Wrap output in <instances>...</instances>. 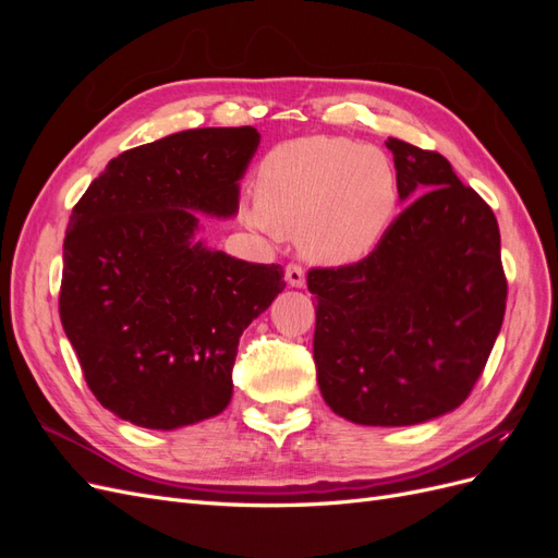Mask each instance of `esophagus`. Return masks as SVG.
<instances>
[{
  "label": "esophagus",
  "mask_w": 558,
  "mask_h": 558,
  "mask_svg": "<svg viewBox=\"0 0 558 558\" xmlns=\"http://www.w3.org/2000/svg\"><path fill=\"white\" fill-rule=\"evenodd\" d=\"M286 281H289L291 286H295V289H300V286H305V269H302L295 263L286 265Z\"/></svg>",
  "instance_id": "esophagus-1"
}]
</instances>
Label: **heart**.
Segmentation results:
<instances>
[{
  "instance_id": "obj_1",
  "label": "heart",
  "mask_w": 558,
  "mask_h": 558,
  "mask_svg": "<svg viewBox=\"0 0 558 558\" xmlns=\"http://www.w3.org/2000/svg\"><path fill=\"white\" fill-rule=\"evenodd\" d=\"M400 179L381 150L344 137L279 144L260 160L244 223L267 234L298 232L310 260L347 265L386 238L400 211Z\"/></svg>"
}]
</instances>
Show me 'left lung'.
<instances>
[{
  "instance_id": "left-lung-1",
  "label": "left lung",
  "mask_w": 558,
  "mask_h": 558,
  "mask_svg": "<svg viewBox=\"0 0 558 558\" xmlns=\"http://www.w3.org/2000/svg\"><path fill=\"white\" fill-rule=\"evenodd\" d=\"M412 199L359 263L312 267L314 363L328 408L363 426H412L470 396L502 326L508 279L492 207L445 156L388 137Z\"/></svg>"
}]
</instances>
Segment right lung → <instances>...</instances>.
Returning <instances> with one entry per match:
<instances>
[{"label":"right lung","mask_w":558,"mask_h":558,"mask_svg":"<svg viewBox=\"0 0 558 558\" xmlns=\"http://www.w3.org/2000/svg\"><path fill=\"white\" fill-rule=\"evenodd\" d=\"M256 128H197L113 158L72 209L60 320L102 408L174 430L221 414L240 337L283 267L211 251L197 211H238Z\"/></svg>","instance_id":"right-lung-1"}]
</instances>
